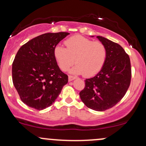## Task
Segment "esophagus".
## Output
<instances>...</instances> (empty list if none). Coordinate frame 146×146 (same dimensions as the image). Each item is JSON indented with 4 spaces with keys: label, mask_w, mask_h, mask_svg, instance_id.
<instances>
[{
    "label": "esophagus",
    "mask_w": 146,
    "mask_h": 146,
    "mask_svg": "<svg viewBox=\"0 0 146 146\" xmlns=\"http://www.w3.org/2000/svg\"><path fill=\"white\" fill-rule=\"evenodd\" d=\"M76 77H74V76H68V81L69 82H70V81H73V80H74L75 79H76Z\"/></svg>",
    "instance_id": "34e87169"
}]
</instances>
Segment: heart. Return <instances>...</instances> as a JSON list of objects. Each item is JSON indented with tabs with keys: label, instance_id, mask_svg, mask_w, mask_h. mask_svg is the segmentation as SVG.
Returning <instances> with one entry per match:
<instances>
[{
	"label": "heart",
	"instance_id": "1",
	"mask_svg": "<svg viewBox=\"0 0 146 146\" xmlns=\"http://www.w3.org/2000/svg\"><path fill=\"white\" fill-rule=\"evenodd\" d=\"M64 44L66 48L57 46L54 49V57L62 70H67L75 62L76 66L72 73L91 77L99 73L105 65L107 51L100 41L76 35L66 40Z\"/></svg>",
	"mask_w": 146,
	"mask_h": 146
}]
</instances>
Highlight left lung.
Segmentation results:
<instances>
[{
    "label": "left lung",
    "mask_w": 146,
    "mask_h": 146,
    "mask_svg": "<svg viewBox=\"0 0 146 146\" xmlns=\"http://www.w3.org/2000/svg\"><path fill=\"white\" fill-rule=\"evenodd\" d=\"M96 37L106 47V62L96 76L84 80L85 87L80 96L87 107L102 111L123 98L130 84L132 72L129 55L119 44L102 36Z\"/></svg>",
    "instance_id": "left-lung-1"
}]
</instances>
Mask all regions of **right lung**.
<instances>
[{"label": "right lung", "instance_id": "1", "mask_svg": "<svg viewBox=\"0 0 146 146\" xmlns=\"http://www.w3.org/2000/svg\"><path fill=\"white\" fill-rule=\"evenodd\" d=\"M68 33H46L19 48L12 63V81L21 100L37 110L51 106L68 83L59 68L54 49Z\"/></svg>", "mask_w": 146, "mask_h": 146}]
</instances>
